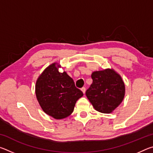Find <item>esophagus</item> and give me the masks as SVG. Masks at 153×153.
Masks as SVG:
<instances>
[{
    "mask_svg": "<svg viewBox=\"0 0 153 153\" xmlns=\"http://www.w3.org/2000/svg\"><path fill=\"white\" fill-rule=\"evenodd\" d=\"M81 90L82 91V92L84 93V94H85V92H86V88L85 87H82L81 88Z\"/></svg>",
    "mask_w": 153,
    "mask_h": 153,
    "instance_id": "34e87169",
    "label": "esophagus"
}]
</instances>
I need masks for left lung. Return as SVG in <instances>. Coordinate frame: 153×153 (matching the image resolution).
Masks as SVG:
<instances>
[{
  "mask_svg": "<svg viewBox=\"0 0 153 153\" xmlns=\"http://www.w3.org/2000/svg\"><path fill=\"white\" fill-rule=\"evenodd\" d=\"M92 84L86 95L96 110L110 113L120 105L125 95V85L120 75L113 69L93 72Z\"/></svg>",
  "mask_w": 153,
  "mask_h": 153,
  "instance_id": "8db88e82",
  "label": "left lung"
}]
</instances>
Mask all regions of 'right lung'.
Listing matches in <instances>:
<instances>
[{
	"mask_svg": "<svg viewBox=\"0 0 153 153\" xmlns=\"http://www.w3.org/2000/svg\"><path fill=\"white\" fill-rule=\"evenodd\" d=\"M36 94L42 110L56 120L71 115L76 101L84 95L66 72L58 71L56 63L40 75L36 84Z\"/></svg>",
	"mask_w": 153,
	"mask_h": 153,
	"instance_id": "add662e5",
	"label": "right lung"
}]
</instances>
